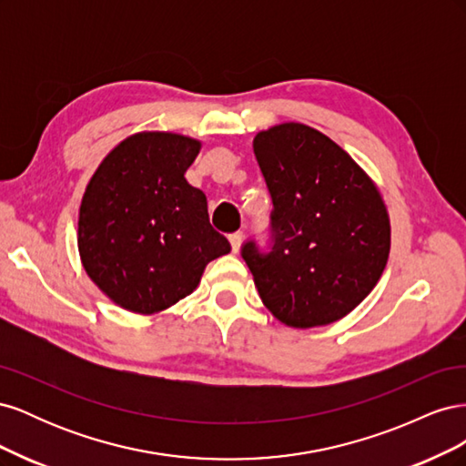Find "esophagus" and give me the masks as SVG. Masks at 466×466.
<instances>
[{"instance_id":"1","label":"esophagus","mask_w":466,"mask_h":466,"mask_svg":"<svg viewBox=\"0 0 466 466\" xmlns=\"http://www.w3.org/2000/svg\"><path fill=\"white\" fill-rule=\"evenodd\" d=\"M229 243H231L233 252H238V248H241V243H243V233H241V231L231 233V235H229Z\"/></svg>"}]
</instances>
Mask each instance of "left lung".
<instances>
[{"label": "left lung", "instance_id": "1", "mask_svg": "<svg viewBox=\"0 0 466 466\" xmlns=\"http://www.w3.org/2000/svg\"><path fill=\"white\" fill-rule=\"evenodd\" d=\"M272 196V247L241 255L262 303L293 329L346 317L368 298L390 250L387 206L368 173L329 136L299 122L255 136Z\"/></svg>", "mask_w": 466, "mask_h": 466}]
</instances>
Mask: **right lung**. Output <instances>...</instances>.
<instances>
[{"instance_id": "1", "label": "right lung", "mask_w": 466, "mask_h": 466, "mask_svg": "<svg viewBox=\"0 0 466 466\" xmlns=\"http://www.w3.org/2000/svg\"><path fill=\"white\" fill-rule=\"evenodd\" d=\"M200 147L173 132L134 134L106 155L83 194L81 264L126 311H165L198 288L208 262L231 250L209 225L206 194L185 178Z\"/></svg>"}]
</instances>
